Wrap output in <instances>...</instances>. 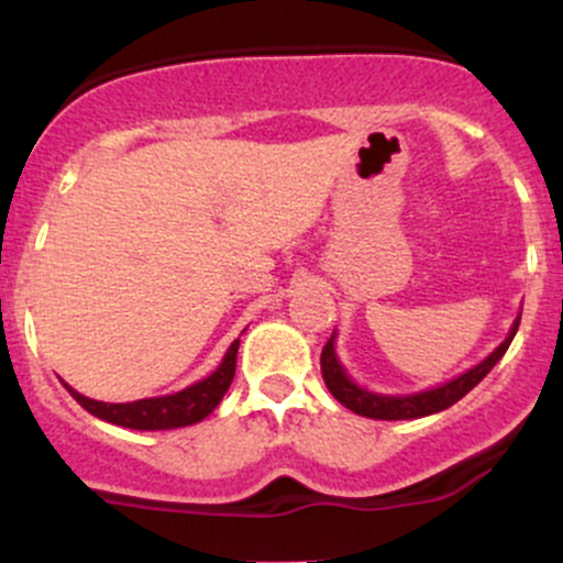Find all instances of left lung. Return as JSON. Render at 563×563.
Returning a JSON list of instances; mask_svg holds the SVG:
<instances>
[{"label":"left lung","instance_id":"left-lung-1","mask_svg":"<svg viewBox=\"0 0 563 563\" xmlns=\"http://www.w3.org/2000/svg\"><path fill=\"white\" fill-rule=\"evenodd\" d=\"M520 327V318L515 321L512 332H509V338L504 340L501 345H498L496 351H493L490 356H487L485 362H479L476 367H471L468 373H463V376H457L455 382L450 384H441V387L435 389H428V391H419V395H408V397H387V395H373V391L367 389H360L354 382H351L349 376L343 373V367H340L338 356H334V345L332 340H327V345H323L321 351V373H323V382H327L329 391H332L334 397H338L340 402H343L345 408H351L354 413H362V417H371V419H417V417H428V413H439L444 411V408L455 406L460 397L468 395L471 389L476 387V384L482 382V378L487 376V373L496 367V362L501 360L504 354H507L509 343H512L515 332H518Z\"/></svg>","mask_w":563,"mask_h":563}]
</instances>
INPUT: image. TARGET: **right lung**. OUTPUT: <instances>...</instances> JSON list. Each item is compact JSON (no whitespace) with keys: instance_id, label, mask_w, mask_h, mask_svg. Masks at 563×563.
Here are the masks:
<instances>
[{"instance_id":"1","label":"right lung","mask_w":563,"mask_h":563,"mask_svg":"<svg viewBox=\"0 0 563 563\" xmlns=\"http://www.w3.org/2000/svg\"><path fill=\"white\" fill-rule=\"evenodd\" d=\"M236 351H240V340L231 343V349L225 351V360L220 362L218 371L212 373L203 382L192 384V387L176 391V395L166 397H146V400L135 402H100L92 397L78 395L76 389H70V395L87 408L95 417L106 419L111 424H122V428L133 430H172V428H185V424L201 422L203 417L214 411L223 395L229 391L231 382H234L236 373Z\"/></svg>"}]
</instances>
